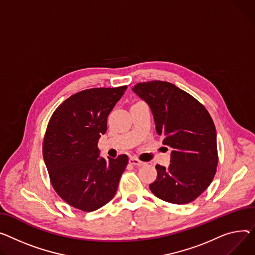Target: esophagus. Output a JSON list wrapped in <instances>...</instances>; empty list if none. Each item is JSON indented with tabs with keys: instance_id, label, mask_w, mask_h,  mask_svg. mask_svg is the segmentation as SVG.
<instances>
[{
	"instance_id": "1",
	"label": "esophagus",
	"mask_w": 255,
	"mask_h": 255,
	"mask_svg": "<svg viewBox=\"0 0 255 255\" xmlns=\"http://www.w3.org/2000/svg\"><path fill=\"white\" fill-rule=\"evenodd\" d=\"M129 163H130L131 165H134V166H137V167H139V166H142V165H144V162H142V161H139L138 159H136V158H134V157H131V158L129 159Z\"/></svg>"
}]
</instances>
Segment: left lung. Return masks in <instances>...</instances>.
<instances>
[{
  "instance_id": "1",
  "label": "left lung",
  "mask_w": 255,
  "mask_h": 255,
  "mask_svg": "<svg viewBox=\"0 0 255 255\" xmlns=\"http://www.w3.org/2000/svg\"><path fill=\"white\" fill-rule=\"evenodd\" d=\"M132 91L149 107L157 134L172 148L170 165L156 166L157 179L149 184V190L166 202L188 204L208 188L216 172L212 119L196 98L171 83H138Z\"/></svg>"
}]
</instances>
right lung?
<instances>
[{"instance_id":"obj_1","label":"right lung","mask_w":255,"mask_h":255,"mask_svg":"<svg viewBox=\"0 0 255 255\" xmlns=\"http://www.w3.org/2000/svg\"><path fill=\"white\" fill-rule=\"evenodd\" d=\"M127 86L92 88L64 100L51 117L43 158L55 192L82 211L105 206L116 195L128 164L127 155L100 157L98 139L107 132L108 116Z\"/></svg>"}]
</instances>
